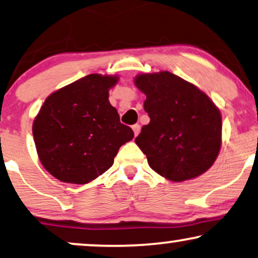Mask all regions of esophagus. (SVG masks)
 Returning a JSON list of instances; mask_svg holds the SVG:
<instances>
[{
	"label": "esophagus",
	"instance_id": "1",
	"mask_svg": "<svg viewBox=\"0 0 258 258\" xmlns=\"http://www.w3.org/2000/svg\"><path fill=\"white\" fill-rule=\"evenodd\" d=\"M133 130H134V134H135V136H137L140 134V130H141V126H140V124H134Z\"/></svg>",
	"mask_w": 258,
	"mask_h": 258
}]
</instances>
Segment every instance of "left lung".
Returning a JSON list of instances; mask_svg holds the SVG:
<instances>
[{
	"instance_id": "8db88e82",
	"label": "left lung",
	"mask_w": 258,
	"mask_h": 258,
	"mask_svg": "<svg viewBox=\"0 0 258 258\" xmlns=\"http://www.w3.org/2000/svg\"><path fill=\"white\" fill-rule=\"evenodd\" d=\"M134 84L150 117L135 139L150 168L174 182L205 173L222 147V113L212 99L168 71L137 75Z\"/></svg>"
}]
</instances>
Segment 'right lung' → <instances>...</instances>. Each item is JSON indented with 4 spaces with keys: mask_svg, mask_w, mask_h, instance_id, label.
Returning a JSON list of instances; mask_svg holds the SVG:
<instances>
[{
    "mask_svg": "<svg viewBox=\"0 0 258 258\" xmlns=\"http://www.w3.org/2000/svg\"><path fill=\"white\" fill-rule=\"evenodd\" d=\"M118 76L93 73L51 93L33 122L40 162L62 182L85 185L112 166L134 132L109 102Z\"/></svg>",
    "mask_w": 258,
    "mask_h": 258,
    "instance_id": "add662e5",
    "label": "right lung"
}]
</instances>
